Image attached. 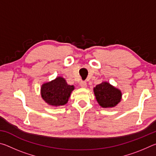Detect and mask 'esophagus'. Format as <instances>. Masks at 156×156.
Masks as SVG:
<instances>
[{
	"mask_svg": "<svg viewBox=\"0 0 156 156\" xmlns=\"http://www.w3.org/2000/svg\"><path fill=\"white\" fill-rule=\"evenodd\" d=\"M80 87L83 88H86L87 87V83L85 81H82L80 82Z\"/></svg>",
	"mask_w": 156,
	"mask_h": 156,
	"instance_id": "esophagus-1",
	"label": "esophagus"
}]
</instances>
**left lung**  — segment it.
Listing matches in <instances>:
<instances>
[{"label":"left lung","mask_w":156,"mask_h":156,"mask_svg":"<svg viewBox=\"0 0 156 156\" xmlns=\"http://www.w3.org/2000/svg\"><path fill=\"white\" fill-rule=\"evenodd\" d=\"M94 92L98 104L103 108L114 107L120 102L122 93L107 82H102L94 88Z\"/></svg>","instance_id":"1"}]
</instances>
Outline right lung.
<instances>
[{
    "label": "right lung",
    "mask_w": 156,
    "mask_h": 156,
    "mask_svg": "<svg viewBox=\"0 0 156 156\" xmlns=\"http://www.w3.org/2000/svg\"><path fill=\"white\" fill-rule=\"evenodd\" d=\"M74 86L69 85L62 77L44 83L41 86V96L51 106H62L67 103Z\"/></svg>",
    "instance_id": "right-lung-1"
}]
</instances>
